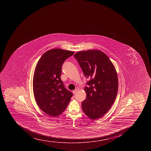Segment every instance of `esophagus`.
Here are the masks:
<instances>
[{"instance_id": "34e87169", "label": "esophagus", "mask_w": 151, "mask_h": 151, "mask_svg": "<svg viewBox=\"0 0 151 151\" xmlns=\"http://www.w3.org/2000/svg\"><path fill=\"white\" fill-rule=\"evenodd\" d=\"M77 91H78V90L76 89V90H73V91H72V93H73V94H75Z\"/></svg>"}]
</instances>
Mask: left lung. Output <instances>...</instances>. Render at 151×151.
Returning <instances> with one entry per match:
<instances>
[{"label":"left lung","mask_w":151,"mask_h":151,"mask_svg":"<svg viewBox=\"0 0 151 151\" xmlns=\"http://www.w3.org/2000/svg\"><path fill=\"white\" fill-rule=\"evenodd\" d=\"M86 78L87 97L82 103L84 113L91 119L103 116L115 102L118 90L117 73L109 58L96 50L79 52L74 55Z\"/></svg>","instance_id":"obj_1"}]
</instances>
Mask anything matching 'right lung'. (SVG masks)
<instances>
[{"mask_svg":"<svg viewBox=\"0 0 151 151\" xmlns=\"http://www.w3.org/2000/svg\"><path fill=\"white\" fill-rule=\"evenodd\" d=\"M74 52L60 49L50 50L41 57L33 75V93L36 103L44 113L60 115L67 108L73 93L60 79L63 63Z\"/></svg>","mask_w":151,"mask_h":151,"instance_id":"right-lung-1","label":"right lung"}]
</instances>
